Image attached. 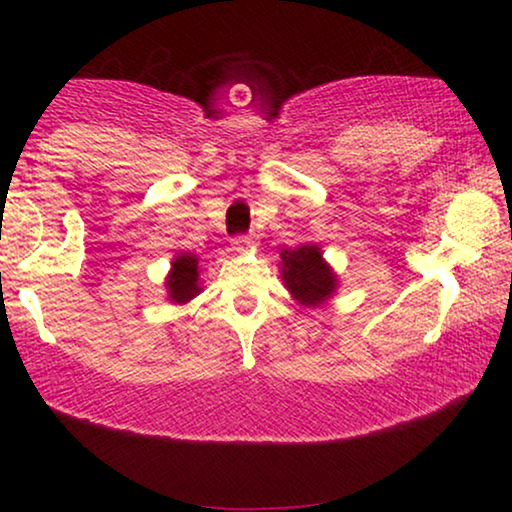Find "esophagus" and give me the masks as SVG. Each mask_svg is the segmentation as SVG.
<instances>
[{
  "instance_id": "1",
  "label": "esophagus",
  "mask_w": 512,
  "mask_h": 512,
  "mask_svg": "<svg viewBox=\"0 0 512 512\" xmlns=\"http://www.w3.org/2000/svg\"><path fill=\"white\" fill-rule=\"evenodd\" d=\"M230 247H233V251H240V254H244V251L254 249V240L247 235H235L233 240H230Z\"/></svg>"
}]
</instances>
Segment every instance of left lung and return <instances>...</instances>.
<instances>
[{"mask_svg":"<svg viewBox=\"0 0 512 512\" xmlns=\"http://www.w3.org/2000/svg\"><path fill=\"white\" fill-rule=\"evenodd\" d=\"M282 279L293 298L305 307H319L338 289V275L324 261L317 244H303L298 249H284Z\"/></svg>","mask_w":512,"mask_h":512,"instance_id":"1","label":"left lung"}]
</instances>
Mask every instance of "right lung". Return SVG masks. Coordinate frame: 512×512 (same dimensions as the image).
<instances>
[{
  "label": "right lung",
  "instance_id": "right-lung-1",
  "mask_svg": "<svg viewBox=\"0 0 512 512\" xmlns=\"http://www.w3.org/2000/svg\"><path fill=\"white\" fill-rule=\"evenodd\" d=\"M200 270H198V258L193 254H179L172 261V270L167 275L165 289H167V298L172 303L184 305L188 300H193L200 289Z\"/></svg>",
  "mask_w": 512,
  "mask_h": 512
}]
</instances>
